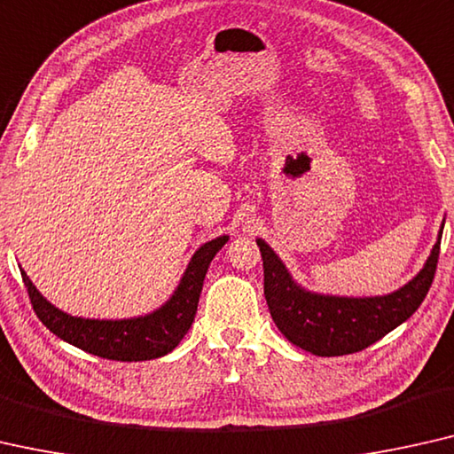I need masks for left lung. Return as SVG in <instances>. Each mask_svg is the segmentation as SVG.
Wrapping results in <instances>:
<instances>
[{
    "label": "left lung",
    "mask_w": 454,
    "mask_h": 454,
    "mask_svg": "<svg viewBox=\"0 0 454 454\" xmlns=\"http://www.w3.org/2000/svg\"><path fill=\"white\" fill-rule=\"evenodd\" d=\"M444 226V224H442ZM442 230L424 269L397 292L379 297H336L301 289L265 240L256 239L265 269L269 312L281 334L308 353L340 356L358 353L420 308L436 273Z\"/></svg>",
    "instance_id": "obj_1"
}]
</instances>
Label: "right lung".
Here are the masks:
<instances>
[{"label":"right lung","instance_id":"add662e5","mask_svg":"<svg viewBox=\"0 0 454 454\" xmlns=\"http://www.w3.org/2000/svg\"><path fill=\"white\" fill-rule=\"evenodd\" d=\"M226 240L228 236H220V239L206 242L192 256L171 300L157 312L130 317V320H85V317L69 316L46 301L24 270L22 281L28 289L30 303L38 320L52 334L85 353L110 358V361H151V358L171 353L181 342V338L187 334L195 312H198L200 294L204 287L209 262L226 245Z\"/></svg>","mask_w":454,"mask_h":454}]
</instances>
